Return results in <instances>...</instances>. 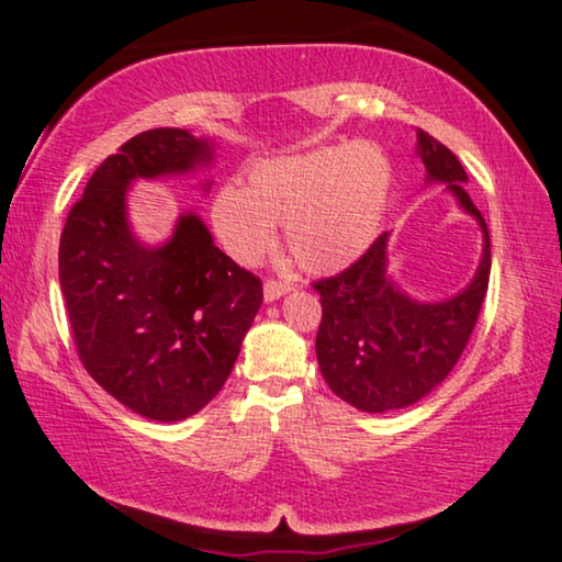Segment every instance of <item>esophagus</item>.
Wrapping results in <instances>:
<instances>
[{
    "instance_id": "34e87169",
    "label": "esophagus",
    "mask_w": 562,
    "mask_h": 562,
    "mask_svg": "<svg viewBox=\"0 0 562 562\" xmlns=\"http://www.w3.org/2000/svg\"><path fill=\"white\" fill-rule=\"evenodd\" d=\"M292 290V284H288V282H278V280H268L262 284V292H265V302H274V300H280V297H284V294H288Z\"/></svg>"
}]
</instances>
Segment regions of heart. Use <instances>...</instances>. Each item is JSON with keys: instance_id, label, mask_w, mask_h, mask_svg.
<instances>
[{"instance_id": "1", "label": "heart", "mask_w": 562, "mask_h": 562, "mask_svg": "<svg viewBox=\"0 0 562 562\" xmlns=\"http://www.w3.org/2000/svg\"><path fill=\"white\" fill-rule=\"evenodd\" d=\"M392 190V160L374 144L325 146L260 158L245 188L225 183L211 198V225L235 262L255 265L278 245L304 272L349 268L374 243Z\"/></svg>"}]
</instances>
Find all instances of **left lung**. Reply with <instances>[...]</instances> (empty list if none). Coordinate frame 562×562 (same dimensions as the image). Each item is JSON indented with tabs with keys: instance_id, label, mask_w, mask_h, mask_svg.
Here are the masks:
<instances>
[{
	"instance_id": "1",
	"label": "left lung",
	"mask_w": 562,
	"mask_h": 562,
	"mask_svg": "<svg viewBox=\"0 0 562 562\" xmlns=\"http://www.w3.org/2000/svg\"><path fill=\"white\" fill-rule=\"evenodd\" d=\"M416 156L426 186L441 183L456 205L481 227L479 268L461 292L446 300H416L389 272V235H379L361 258L329 280L315 282L322 300L317 361L331 392L359 412L384 414L431 394L459 361L488 290L491 237L465 193L469 176L449 148L416 128Z\"/></svg>"
}]
</instances>
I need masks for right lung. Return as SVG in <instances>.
I'll use <instances>...</instances> for the list:
<instances>
[{
    "label": "right lung",
    "mask_w": 562,
    "mask_h": 562,
    "mask_svg": "<svg viewBox=\"0 0 562 562\" xmlns=\"http://www.w3.org/2000/svg\"><path fill=\"white\" fill-rule=\"evenodd\" d=\"M215 140L186 128L133 136L93 170L66 217L59 282L87 372L154 422H183L231 376L262 304V282L227 258L195 211L164 243H144L128 215L136 180L207 173ZM211 178L198 188L207 193Z\"/></svg>",
    "instance_id": "1"
}]
</instances>
